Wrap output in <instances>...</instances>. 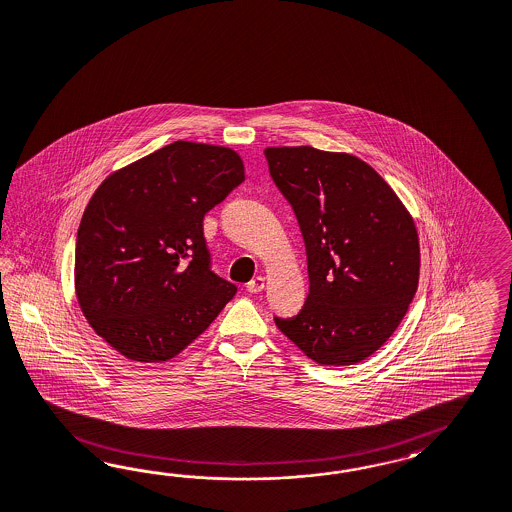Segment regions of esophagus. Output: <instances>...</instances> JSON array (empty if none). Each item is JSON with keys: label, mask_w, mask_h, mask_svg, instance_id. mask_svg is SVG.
<instances>
[{"label": "esophagus", "mask_w": 512, "mask_h": 512, "mask_svg": "<svg viewBox=\"0 0 512 512\" xmlns=\"http://www.w3.org/2000/svg\"><path fill=\"white\" fill-rule=\"evenodd\" d=\"M246 289H248V293H251V295H257V293H261V291L264 289V278L257 276V278L251 279L248 285H246Z\"/></svg>", "instance_id": "esophagus-1"}]
</instances>
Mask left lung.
Instances as JSON below:
<instances>
[{
  "label": "left lung",
  "instance_id": "1",
  "mask_svg": "<svg viewBox=\"0 0 512 512\" xmlns=\"http://www.w3.org/2000/svg\"><path fill=\"white\" fill-rule=\"evenodd\" d=\"M264 155L295 210L310 276L302 310L274 321L317 364H357L392 336L417 293L413 217L355 155L311 146L266 148Z\"/></svg>",
  "mask_w": 512,
  "mask_h": 512
}]
</instances>
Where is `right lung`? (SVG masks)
<instances>
[{
  "mask_svg": "<svg viewBox=\"0 0 512 512\" xmlns=\"http://www.w3.org/2000/svg\"><path fill=\"white\" fill-rule=\"evenodd\" d=\"M244 178L231 148L176 140L95 189L78 227L75 289L110 347L137 362L174 358L236 295L210 268L202 219Z\"/></svg>",
  "mask_w": 512,
  "mask_h": 512,
  "instance_id": "obj_1",
  "label": "right lung"
}]
</instances>
